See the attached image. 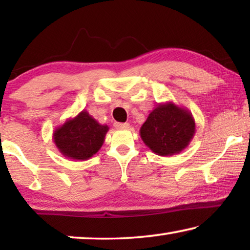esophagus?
<instances>
[{
  "mask_svg": "<svg viewBox=\"0 0 250 250\" xmlns=\"http://www.w3.org/2000/svg\"><path fill=\"white\" fill-rule=\"evenodd\" d=\"M115 127L118 129H128L129 124L128 123H115Z\"/></svg>",
  "mask_w": 250,
  "mask_h": 250,
  "instance_id": "esophagus-1",
  "label": "esophagus"
}]
</instances>
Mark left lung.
Wrapping results in <instances>:
<instances>
[{
    "label": "left lung",
    "instance_id": "8db88e82",
    "mask_svg": "<svg viewBox=\"0 0 250 250\" xmlns=\"http://www.w3.org/2000/svg\"><path fill=\"white\" fill-rule=\"evenodd\" d=\"M196 133V122L187 108L174 102L159 104L140 128L145 145L158 156H173L190 145Z\"/></svg>",
    "mask_w": 250,
    "mask_h": 250
}]
</instances>
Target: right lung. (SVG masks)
I'll use <instances>...</instances> for the list:
<instances>
[{"label": "right lung", "instance_id": "add662e5", "mask_svg": "<svg viewBox=\"0 0 250 250\" xmlns=\"http://www.w3.org/2000/svg\"><path fill=\"white\" fill-rule=\"evenodd\" d=\"M108 131L107 125H101L86 110H82L54 129L53 142L66 158L87 160L100 150Z\"/></svg>", "mask_w": 250, "mask_h": 250}]
</instances>
